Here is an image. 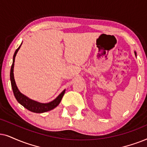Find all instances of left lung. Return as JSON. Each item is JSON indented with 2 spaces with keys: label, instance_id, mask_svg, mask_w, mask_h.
<instances>
[{
  "label": "left lung",
  "instance_id": "obj_1",
  "mask_svg": "<svg viewBox=\"0 0 147 147\" xmlns=\"http://www.w3.org/2000/svg\"><path fill=\"white\" fill-rule=\"evenodd\" d=\"M134 53H135V55H136V52H134Z\"/></svg>",
  "mask_w": 147,
  "mask_h": 147
}]
</instances>
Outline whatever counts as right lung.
Returning <instances> with one entry per match:
<instances>
[{
    "label": "right lung",
    "mask_w": 147,
    "mask_h": 147,
    "mask_svg": "<svg viewBox=\"0 0 147 147\" xmlns=\"http://www.w3.org/2000/svg\"><path fill=\"white\" fill-rule=\"evenodd\" d=\"M22 44V43H21ZM21 44L19 46L18 48L17 49L16 51L15 52L14 55H13V64L11 68V72H10V79H11V87H12L13 93H14L15 97L16 98L17 101L22 105L23 107H25L28 110L32 111L34 113H44L46 112V111H50L54 108H55L56 106H58L62 100V97H63L64 93H65V89L58 96L56 97L55 99L53 101H50L49 103H42L38 102V101L32 100V99L28 98V97L25 96L19 91L18 88L17 87L16 83H15V81L14 79V74H13V69H14V63H15V59L16 54L18 52L19 48L21 46Z\"/></svg>",
    "instance_id": "obj_1"
}]
</instances>
